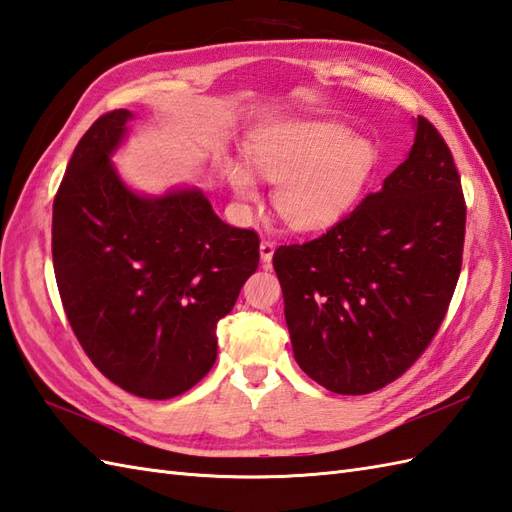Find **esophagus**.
Here are the masks:
<instances>
[{
    "label": "esophagus",
    "mask_w": 512,
    "mask_h": 512,
    "mask_svg": "<svg viewBox=\"0 0 512 512\" xmlns=\"http://www.w3.org/2000/svg\"><path fill=\"white\" fill-rule=\"evenodd\" d=\"M259 255H261V261H264V264H270L272 255H275V242H272V240H261Z\"/></svg>",
    "instance_id": "obj_1"
}]
</instances>
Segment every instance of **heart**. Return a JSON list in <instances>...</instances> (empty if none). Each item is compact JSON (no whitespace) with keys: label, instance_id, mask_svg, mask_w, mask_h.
<instances>
[{"label":"heart","instance_id":"obj_1","mask_svg":"<svg viewBox=\"0 0 512 512\" xmlns=\"http://www.w3.org/2000/svg\"><path fill=\"white\" fill-rule=\"evenodd\" d=\"M246 150L255 172L279 183L275 209L296 231H316L338 220L375 165L371 141L331 122L272 126L248 141ZM229 183L237 198H257V183L244 165H229Z\"/></svg>","mask_w":512,"mask_h":512}]
</instances>
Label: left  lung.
<instances>
[{
	"instance_id": "1",
	"label": "left lung",
	"mask_w": 512,
	"mask_h": 512,
	"mask_svg": "<svg viewBox=\"0 0 512 512\" xmlns=\"http://www.w3.org/2000/svg\"><path fill=\"white\" fill-rule=\"evenodd\" d=\"M465 224L454 157L419 115L408 159L379 192L272 257L303 371L338 395H366L406 373L449 310Z\"/></svg>"
}]
</instances>
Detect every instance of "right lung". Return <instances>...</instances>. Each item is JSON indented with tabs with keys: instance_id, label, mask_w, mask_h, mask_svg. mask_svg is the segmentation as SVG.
Instances as JSON below:
<instances>
[{
	"instance_id": "right-lung-1",
	"label": "right lung",
	"mask_w": 512,
	"mask_h": 512,
	"mask_svg": "<svg viewBox=\"0 0 512 512\" xmlns=\"http://www.w3.org/2000/svg\"><path fill=\"white\" fill-rule=\"evenodd\" d=\"M100 115L67 163L52 211V257L71 329L113 384L144 399L196 386L216 327L259 266V235L213 213L198 189L141 198L109 154L130 120Z\"/></svg>"
}]
</instances>
